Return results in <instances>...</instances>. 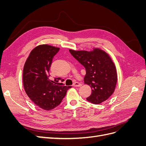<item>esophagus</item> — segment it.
<instances>
[{"instance_id":"esophagus-1","label":"esophagus","mask_w":146,"mask_h":146,"mask_svg":"<svg viewBox=\"0 0 146 146\" xmlns=\"http://www.w3.org/2000/svg\"><path fill=\"white\" fill-rule=\"evenodd\" d=\"M73 86H74V87H80V86H82V84H81L80 83H79V82H76L74 83Z\"/></svg>"}]
</instances>
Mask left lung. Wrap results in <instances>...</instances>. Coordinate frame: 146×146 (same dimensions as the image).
<instances>
[{
    "instance_id": "obj_1",
    "label": "left lung",
    "mask_w": 146,
    "mask_h": 146,
    "mask_svg": "<svg viewBox=\"0 0 146 146\" xmlns=\"http://www.w3.org/2000/svg\"><path fill=\"white\" fill-rule=\"evenodd\" d=\"M69 52L86 69L85 83L91 88V94L86 100L99 104L107 100L114 92L117 82L116 67L110 57L103 50Z\"/></svg>"
}]
</instances>
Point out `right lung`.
Segmentation results:
<instances>
[{"instance_id":"1","label":"right lung","mask_w":146,"mask_h":146,"mask_svg":"<svg viewBox=\"0 0 146 146\" xmlns=\"http://www.w3.org/2000/svg\"><path fill=\"white\" fill-rule=\"evenodd\" d=\"M60 48L47 44L38 46L30 52L24 64L23 83L26 94L33 102L45 110L59 105L72 86H63V79L50 80L49 70Z\"/></svg>"}]
</instances>
